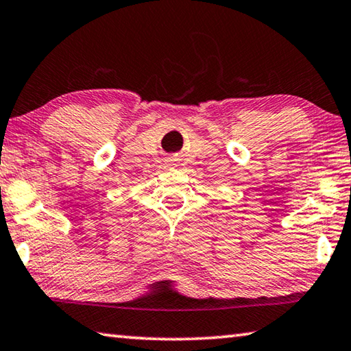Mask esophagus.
I'll use <instances>...</instances> for the list:
<instances>
[{
  "label": "esophagus",
  "mask_w": 351,
  "mask_h": 351,
  "mask_svg": "<svg viewBox=\"0 0 351 351\" xmlns=\"http://www.w3.org/2000/svg\"><path fill=\"white\" fill-rule=\"evenodd\" d=\"M168 166H169V168H174V166H176V163H174V162H172V160H171V162H169V160H168Z\"/></svg>",
  "instance_id": "obj_1"
}]
</instances>
